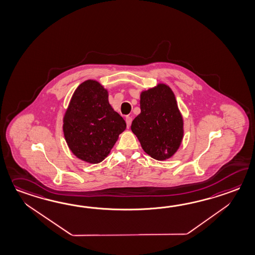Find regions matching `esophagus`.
Listing matches in <instances>:
<instances>
[{
	"instance_id": "1",
	"label": "esophagus",
	"mask_w": 255,
	"mask_h": 255,
	"mask_svg": "<svg viewBox=\"0 0 255 255\" xmlns=\"http://www.w3.org/2000/svg\"><path fill=\"white\" fill-rule=\"evenodd\" d=\"M125 121H126L127 128H130V124H131V121H132V119H131L130 117H129V116H127V117H126V119H125Z\"/></svg>"
}]
</instances>
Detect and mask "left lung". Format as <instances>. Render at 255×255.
Here are the masks:
<instances>
[{
	"label": "left lung",
	"instance_id": "1",
	"mask_svg": "<svg viewBox=\"0 0 255 255\" xmlns=\"http://www.w3.org/2000/svg\"><path fill=\"white\" fill-rule=\"evenodd\" d=\"M140 108L141 114L132 121L130 129L141 148L159 161L172 157L184 135L183 117L174 92L163 83L141 91Z\"/></svg>",
	"mask_w": 255,
	"mask_h": 255
}]
</instances>
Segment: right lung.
I'll return each mask as SVG.
<instances>
[{
    "instance_id": "right-lung-1",
    "label": "right lung",
    "mask_w": 255,
    "mask_h": 255,
    "mask_svg": "<svg viewBox=\"0 0 255 255\" xmlns=\"http://www.w3.org/2000/svg\"><path fill=\"white\" fill-rule=\"evenodd\" d=\"M108 91L88 79L74 92L63 118V131L70 151L78 158L98 164L106 158L126 123L108 100Z\"/></svg>"
}]
</instances>
